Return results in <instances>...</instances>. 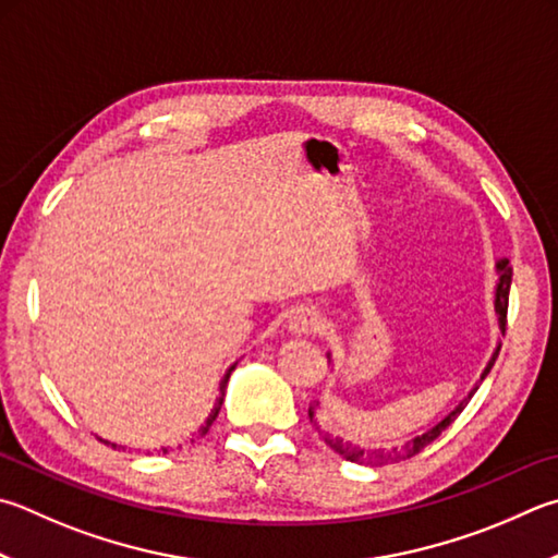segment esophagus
I'll return each mask as SVG.
<instances>
[{
	"instance_id": "34e87169",
	"label": "esophagus",
	"mask_w": 558,
	"mask_h": 558,
	"mask_svg": "<svg viewBox=\"0 0 558 558\" xmlns=\"http://www.w3.org/2000/svg\"><path fill=\"white\" fill-rule=\"evenodd\" d=\"M288 327H290L292 333H314V331H319V327H322V317L314 307L302 305V307L292 310L290 319H288Z\"/></svg>"
}]
</instances>
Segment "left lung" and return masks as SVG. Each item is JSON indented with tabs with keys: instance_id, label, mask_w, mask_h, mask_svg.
<instances>
[{
	"instance_id": "8db88e82",
	"label": "left lung",
	"mask_w": 558,
	"mask_h": 558,
	"mask_svg": "<svg viewBox=\"0 0 558 558\" xmlns=\"http://www.w3.org/2000/svg\"><path fill=\"white\" fill-rule=\"evenodd\" d=\"M495 270H498V276H500V280H498V288H495V314H498V324H500V329L505 331V322H508V298H510V282H512V268H510V260L508 258H500L498 263H495ZM498 353H500V343L498 347H495V351H493V356H490V361H488V366L483 368V373H481V380L473 385L471 388V392L465 395V398L456 404V408L447 414V417H444L441 422H437L434 424L432 429H427L424 434H420V437H414V439H410L408 444H404V447H400V449H361V447H353L351 441H343V439H339V437H331V434H322L324 437V441L329 444V447L337 451L339 456H343V459L347 461H353V463H366V465H388V463H398V461H404V459H412V456H417L424 447H429V444L439 437V434L449 427V424L459 417V414L463 412V408L465 404H469V400L473 398V392L478 390V385L485 380V376H488L490 373V368H493V363H495V359H498ZM327 359H329V363H331V353H327ZM310 420L314 422V404L310 408Z\"/></svg>"
}]
</instances>
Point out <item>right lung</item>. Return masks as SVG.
Here are the masks:
<instances>
[{"mask_svg":"<svg viewBox=\"0 0 558 558\" xmlns=\"http://www.w3.org/2000/svg\"><path fill=\"white\" fill-rule=\"evenodd\" d=\"M236 368V363L234 366H229V371L225 373V378H221V383H219V398H217V402H215V410L209 412V417L205 420V424H202V427L197 429V437H205V434L209 432V427H211V422L217 420V414H219V410H221V402H225V390H227V383H229V376H231V371ZM99 441H105V439H99ZM105 444H111V441H105ZM111 447L117 449V444H111ZM163 453H168V449H163Z\"/></svg>","mask_w":558,"mask_h":558,"instance_id":"1","label":"right lung"}]
</instances>
